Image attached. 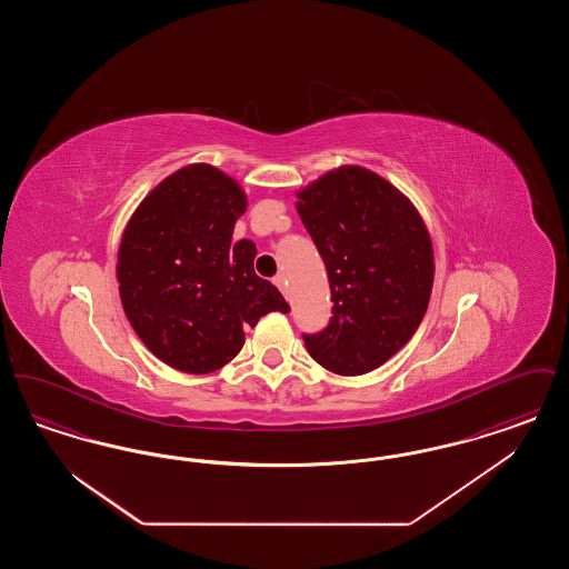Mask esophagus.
<instances>
[{
	"label": "esophagus",
	"instance_id": "esophagus-1",
	"mask_svg": "<svg viewBox=\"0 0 569 569\" xmlns=\"http://www.w3.org/2000/svg\"><path fill=\"white\" fill-rule=\"evenodd\" d=\"M272 283H274V286H277V288H279V290H281V292H286V286H288V279H286V274H281V272H279V274H277V277H274V279H272Z\"/></svg>",
	"mask_w": 569,
	"mask_h": 569
}]
</instances>
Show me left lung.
Listing matches in <instances>:
<instances>
[{
  "instance_id": "8db88e82",
  "label": "left lung",
  "mask_w": 569,
  "mask_h": 569,
  "mask_svg": "<svg viewBox=\"0 0 569 569\" xmlns=\"http://www.w3.org/2000/svg\"><path fill=\"white\" fill-rule=\"evenodd\" d=\"M297 198L332 295L330 325L305 335V346L328 371L365 376L399 352L427 313L431 234L406 193L362 166L328 170Z\"/></svg>"
}]
</instances>
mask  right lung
Listing matches in <instances>:
<instances>
[{
    "instance_id": "obj_1",
    "label": "right lung",
    "mask_w": 569,
    "mask_h": 569,
    "mask_svg": "<svg viewBox=\"0 0 569 569\" xmlns=\"http://www.w3.org/2000/svg\"><path fill=\"white\" fill-rule=\"evenodd\" d=\"M247 209L241 186L211 163L166 177L136 207L117 251L126 318L168 367L204 376L228 365L244 326L290 305L253 271L256 244L232 243Z\"/></svg>"
}]
</instances>
